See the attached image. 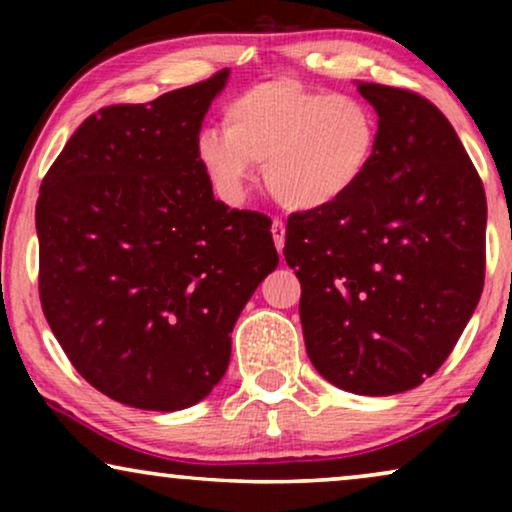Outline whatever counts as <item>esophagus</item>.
<instances>
[{
  "label": "esophagus",
  "instance_id": "1",
  "mask_svg": "<svg viewBox=\"0 0 512 512\" xmlns=\"http://www.w3.org/2000/svg\"><path fill=\"white\" fill-rule=\"evenodd\" d=\"M272 237H275V247H277V251L279 254H282V249H284V237H286V226L279 219H275L272 221Z\"/></svg>",
  "mask_w": 512,
  "mask_h": 512
}]
</instances>
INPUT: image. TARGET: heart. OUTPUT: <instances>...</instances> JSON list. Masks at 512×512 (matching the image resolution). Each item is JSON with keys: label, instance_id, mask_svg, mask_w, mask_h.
<instances>
[{"label": "heart", "instance_id": "b5f03b06", "mask_svg": "<svg viewBox=\"0 0 512 512\" xmlns=\"http://www.w3.org/2000/svg\"><path fill=\"white\" fill-rule=\"evenodd\" d=\"M380 142V114L363 97L282 76L235 95L223 130L200 132L198 160L223 200L240 202L254 165H265L268 191L284 207L317 212L363 184Z\"/></svg>", "mask_w": 512, "mask_h": 512}]
</instances>
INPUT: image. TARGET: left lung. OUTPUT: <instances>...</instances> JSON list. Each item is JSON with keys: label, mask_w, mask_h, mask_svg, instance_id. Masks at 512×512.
I'll return each instance as SVG.
<instances>
[{"label": "left lung", "mask_w": 512, "mask_h": 512, "mask_svg": "<svg viewBox=\"0 0 512 512\" xmlns=\"http://www.w3.org/2000/svg\"><path fill=\"white\" fill-rule=\"evenodd\" d=\"M380 114L373 170L352 195L286 221L312 366L361 396L415 389L443 366L485 284L487 198L436 104L359 83Z\"/></svg>", "instance_id": "left-lung-1"}]
</instances>
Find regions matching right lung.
I'll use <instances>...</instances> for the list:
<instances>
[{"mask_svg":"<svg viewBox=\"0 0 512 512\" xmlns=\"http://www.w3.org/2000/svg\"><path fill=\"white\" fill-rule=\"evenodd\" d=\"M228 69L83 121L37 200L39 298L104 396L184 410L226 373L230 333L277 268L272 221L214 200L198 135Z\"/></svg>","mask_w":512,"mask_h":512,"instance_id":"obj_1","label":"right lung"}]
</instances>
